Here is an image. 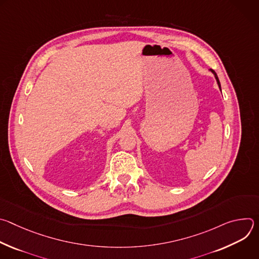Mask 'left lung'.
<instances>
[{"label": "left lung", "mask_w": 259, "mask_h": 259, "mask_svg": "<svg viewBox=\"0 0 259 259\" xmlns=\"http://www.w3.org/2000/svg\"><path fill=\"white\" fill-rule=\"evenodd\" d=\"M211 71H212V73L214 75V77H215V79H216V81H217V84H218V87H219V89H220V91H221V86H220V83H219V80H218V77H217V75H216V72L213 70V69H210Z\"/></svg>", "instance_id": "1"}]
</instances>
